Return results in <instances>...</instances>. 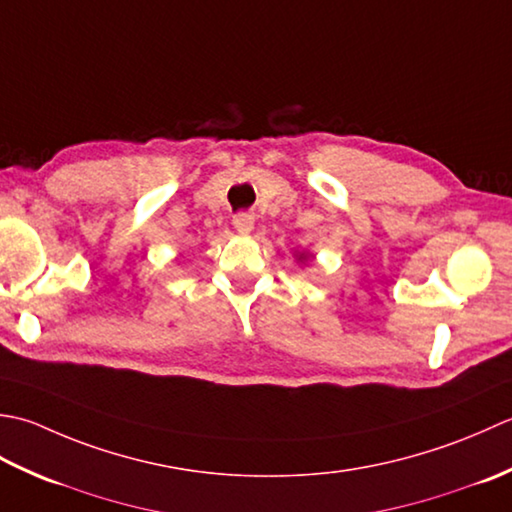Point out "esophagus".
<instances>
[{"label": "esophagus", "mask_w": 512, "mask_h": 512, "mask_svg": "<svg viewBox=\"0 0 512 512\" xmlns=\"http://www.w3.org/2000/svg\"><path fill=\"white\" fill-rule=\"evenodd\" d=\"M232 223H234V229L238 234L247 236V234H252V229H254V216L247 214V212H241V214L234 216Z\"/></svg>", "instance_id": "1"}]
</instances>
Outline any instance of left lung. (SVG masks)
Listing matches in <instances>:
<instances>
[{"instance_id": "left-lung-1", "label": "left lung", "mask_w": 512, "mask_h": 512, "mask_svg": "<svg viewBox=\"0 0 512 512\" xmlns=\"http://www.w3.org/2000/svg\"><path fill=\"white\" fill-rule=\"evenodd\" d=\"M294 258L298 260V263H309V260L314 258V256H311L309 252H305V249H296V252H294Z\"/></svg>"}]
</instances>
